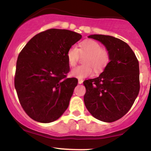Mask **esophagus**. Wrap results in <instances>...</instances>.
<instances>
[{
	"instance_id": "esophagus-1",
	"label": "esophagus",
	"mask_w": 151,
	"mask_h": 151,
	"mask_svg": "<svg viewBox=\"0 0 151 151\" xmlns=\"http://www.w3.org/2000/svg\"><path fill=\"white\" fill-rule=\"evenodd\" d=\"M83 81L82 80V79H78V83H79V84H81V83H83Z\"/></svg>"
}]
</instances>
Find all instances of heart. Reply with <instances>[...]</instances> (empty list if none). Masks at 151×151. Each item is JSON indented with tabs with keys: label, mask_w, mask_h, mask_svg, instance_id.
I'll use <instances>...</instances> for the list:
<instances>
[{
	"label": "heart",
	"mask_w": 151,
	"mask_h": 151,
	"mask_svg": "<svg viewBox=\"0 0 151 151\" xmlns=\"http://www.w3.org/2000/svg\"><path fill=\"white\" fill-rule=\"evenodd\" d=\"M80 55H86L83 59V65L74 68L70 71V76L77 78H84L92 74L93 69L96 73L103 70L109 64L110 54L108 49L102 47L99 42L94 40H84L79 43L78 49L72 46L68 49L66 57L68 64L74 67L77 64Z\"/></svg>",
	"instance_id": "heart-1"
}]
</instances>
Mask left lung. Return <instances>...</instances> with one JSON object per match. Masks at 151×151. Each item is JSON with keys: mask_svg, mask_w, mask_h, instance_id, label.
Instances as JSON below:
<instances>
[{"mask_svg": "<svg viewBox=\"0 0 151 151\" xmlns=\"http://www.w3.org/2000/svg\"><path fill=\"white\" fill-rule=\"evenodd\" d=\"M88 38L103 43L110 61L99 77L83 81L85 105L99 121L113 122L122 118L132 106L139 91V62L127 43L110 35Z\"/></svg>", "mask_w": 151, "mask_h": 151, "instance_id": "obj_1", "label": "left lung"}]
</instances>
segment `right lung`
<instances>
[{
  "instance_id": "right-lung-1",
  "label": "right lung",
  "mask_w": 151,
  "mask_h": 151,
  "mask_svg": "<svg viewBox=\"0 0 151 151\" xmlns=\"http://www.w3.org/2000/svg\"><path fill=\"white\" fill-rule=\"evenodd\" d=\"M82 38L68 29H49L31 38L17 61L14 86L28 116L41 123L58 119L68 108L76 78H68L67 51Z\"/></svg>"
}]
</instances>
